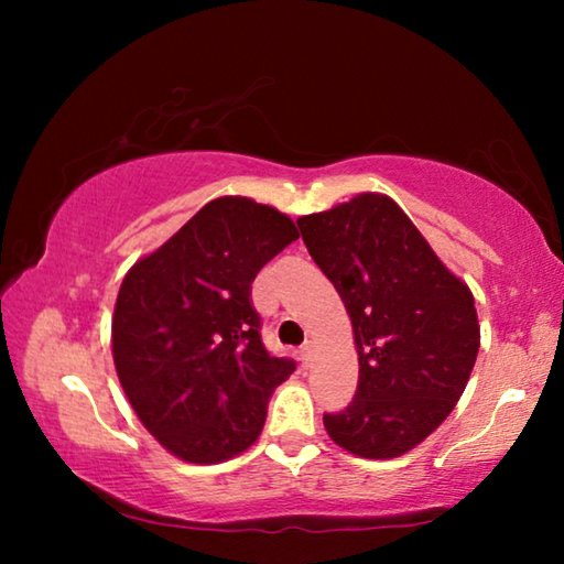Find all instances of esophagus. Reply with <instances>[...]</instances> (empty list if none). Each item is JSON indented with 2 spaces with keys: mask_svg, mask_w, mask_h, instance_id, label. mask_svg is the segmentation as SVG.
Returning <instances> with one entry per match:
<instances>
[{
  "mask_svg": "<svg viewBox=\"0 0 564 564\" xmlns=\"http://www.w3.org/2000/svg\"><path fill=\"white\" fill-rule=\"evenodd\" d=\"M313 356H316V343H313V340H305V343H303V348H301V362H303L305 368H308L311 362H313Z\"/></svg>",
  "mask_w": 564,
  "mask_h": 564,
  "instance_id": "34e87169",
  "label": "esophagus"
}]
</instances>
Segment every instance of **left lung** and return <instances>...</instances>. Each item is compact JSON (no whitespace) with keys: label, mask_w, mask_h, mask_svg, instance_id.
Instances as JSON below:
<instances>
[{"label":"left lung","mask_w":564,"mask_h":564,"mask_svg":"<svg viewBox=\"0 0 564 564\" xmlns=\"http://www.w3.org/2000/svg\"><path fill=\"white\" fill-rule=\"evenodd\" d=\"M299 228L346 303L358 350L356 398L323 415L330 441L368 460L413 451L470 380L480 348L470 289L386 194L301 216Z\"/></svg>","instance_id":"left-lung-1"}]
</instances>
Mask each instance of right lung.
<instances>
[{
    "mask_svg": "<svg viewBox=\"0 0 564 564\" xmlns=\"http://www.w3.org/2000/svg\"><path fill=\"white\" fill-rule=\"evenodd\" d=\"M299 238L279 208L221 196L123 275L111 352L133 413L171 455L214 465L251 447L295 370L261 343L251 283Z\"/></svg>",
    "mask_w": 564,
    "mask_h": 564,
    "instance_id": "right-lung-1",
    "label": "right lung"
}]
</instances>
